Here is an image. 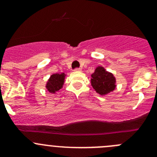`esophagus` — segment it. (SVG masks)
<instances>
[{"label":"esophagus","mask_w":157,"mask_h":157,"mask_svg":"<svg viewBox=\"0 0 157 157\" xmlns=\"http://www.w3.org/2000/svg\"><path fill=\"white\" fill-rule=\"evenodd\" d=\"M74 71H81V69L80 68H75L74 70Z\"/></svg>","instance_id":"1"}]
</instances>
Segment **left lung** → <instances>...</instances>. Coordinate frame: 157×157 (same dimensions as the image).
Masks as SVG:
<instances>
[{
	"instance_id": "1",
	"label": "left lung",
	"mask_w": 157,
	"mask_h": 157,
	"mask_svg": "<svg viewBox=\"0 0 157 157\" xmlns=\"http://www.w3.org/2000/svg\"><path fill=\"white\" fill-rule=\"evenodd\" d=\"M91 85L100 95H105L115 89V78L112 73L106 71L101 66L96 67L91 75Z\"/></svg>"
}]
</instances>
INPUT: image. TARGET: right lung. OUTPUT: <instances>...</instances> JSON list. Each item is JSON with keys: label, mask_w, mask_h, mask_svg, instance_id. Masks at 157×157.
<instances>
[{"label": "right lung", "mask_w": 157, "mask_h": 157, "mask_svg": "<svg viewBox=\"0 0 157 157\" xmlns=\"http://www.w3.org/2000/svg\"><path fill=\"white\" fill-rule=\"evenodd\" d=\"M65 74H54L50 77L46 83V89L49 93H55L62 88L64 83Z\"/></svg>", "instance_id": "right-lung-1"}]
</instances>
